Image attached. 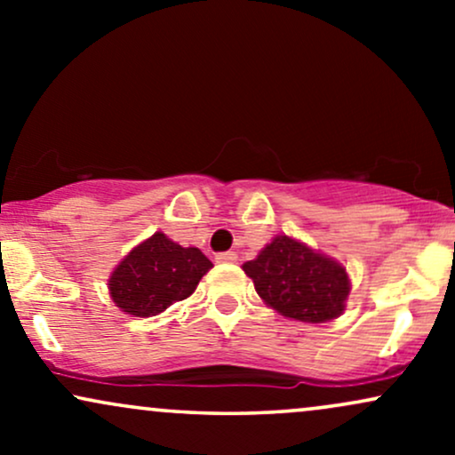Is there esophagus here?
Listing matches in <instances>:
<instances>
[{
  "instance_id": "1",
  "label": "esophagus",
  "mask_w": 455,
  "mask_h": 455,
  "mask_svg": "<svg viewBox=\"0 0 455 455\" xmlns=\"http://www.w3.org/2000/svg\"><path fill=\"white\" fill-rule=\"evenodd\" d=\"M218 263H237V254L235 252H220L216 254Z\"/></svg>"
}]
</instances>
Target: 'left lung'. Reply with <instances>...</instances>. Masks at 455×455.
Listing matches in <instances>:
<instances>
[{
	"label": "left lung",
	"instance_id": "left-lung-1",
	"mask_svg": "<svg viewBox=\"0 0 455 455\" xmlns=\"http://www.w3.org/2000/svg\"><path fill=\"white\" fill-rule=\"evenodd\" d=\"M243 271L280 315L304 323H325L342 315L348 295L347 271L286 235L265 245Z\"/></svg>",
	"mask_w": 455,
	"mask_h": 455
}]
</instances>
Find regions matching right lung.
Listing matches in <instances>:
<instances>
[{"mask_svg": "<svg viewBox=\"0 0 455 455\" xmlns=\"http://www.w3.org/2000/svg\"><path fill=\"white\" fill-rule=\"evenodd\" d=\"M212 260L198 248H181L154 233L128 254L108 280L113 301L134 316H156L195 293Z\"/></svg>", "mask_w": 455, "mask_h": 455, "instance_id": "obj_1", "label": "right lung"}]
</instances>
